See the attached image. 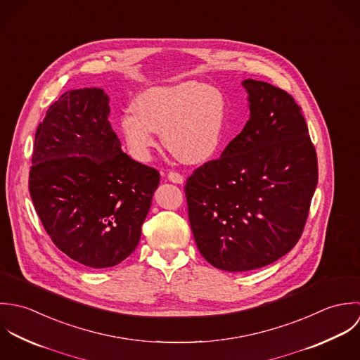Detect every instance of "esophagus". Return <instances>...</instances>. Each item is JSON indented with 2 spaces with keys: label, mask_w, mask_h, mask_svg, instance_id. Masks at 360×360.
<instances>
[{
  "label": "esophagus",
  "mask_w": 360,
  "mask_h": 360,
  "mask_svg": "<svg viewBox=\"0 0 360 360\" xmlns=\"http://www.w3.org/2000/svg\"><path fill=\"white\" fill-rule=\"evenodd\" d=\"M167 178H168L171 182H174V184H184V181H185L184 175H181L179 172H175V171H169L168 175H167Z\"/></svg>",
  "instance_id": "obj_1"
}]
</instances>
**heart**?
Returning a JSON list of instances; mask_svg holds the SVG:
<instances>
[{
  "mask_svg": "<svg viewBox=\"0 0 360 360\" xmlns=\"http://www.w3.org/2000/svg\"><path fill=\"white\" fill-rule=\"evenodd\" d=\"M225 94L200 82L154 86L143 91L136 110L121 117V131L131 153L146 160L161 131L164 144L186 164H202L218 150L226 122Z\"/></svg>",
  "mask_w": 360,
  "mask_h": 360,
  "instance_id": "b5f03b06",
  "label": "heart"
}]
</instances>
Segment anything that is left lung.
I'll return each mask as SVG.
<instances>
[{"label": "left lung", "mask_w": 360, "mask_h": 360, "mask_svg": "<svg viewBox=\"0 0 360 360\" xmlns=\"http://www.w3.org/2000/svg\"><path fill=\"white\" fill-rule=\"evenodd\" d=\"M250 118L217 160L186 179L189 222L217 269L249 271L297 243L317 186L316 148L302 108L267 82H242Z\"/></svg>", "instance_id": "obj_1"}]
</instances>
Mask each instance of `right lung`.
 Returning <instances> with one entry per match:
<instances>
[{"mask_svg": "<svg viewBox=\"0 0 360 360\" xmlns=\"http://www.w3.org/2000/svg\"><path fill=\"white\" fill-rule=\"evenodd\" d=\"M103 89L65 91L39 124L29 192L54 245L75 262L107 269L136 249L160 172L132 160L108 121Z\"/></svg>", "mask_w": 360, "mask_h": 360, "instance_id": "1", "label": "right lung"}]
</instances>
